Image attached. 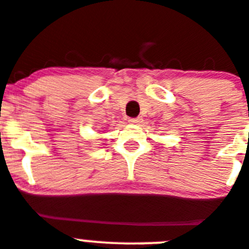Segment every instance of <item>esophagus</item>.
Segmentation results:
<instances>
[{
	"instance_id": "esophagus-1",
	"label": "esophagus",
	"mask_w": 249,
	"mask_h": 249,
	"mask_svg": "<svg viewBox=\"0 0 249 249\" xmlns=\"http://www.w3.org/2000/svg\"><path fill=\"white\" fill-rule=\"evenodd\" d=\"M129 123H131V124H139V123H141V119L140 118H130Z\"/></svg>"
}]
</instances>
